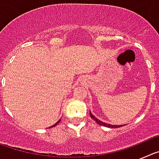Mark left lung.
Wrapping results in <instances>:
<instances>
[{
    "instance_id": "1",
    "label": "left lung",
    "mask_w": 159,
    "mask_h": 159,
    "mask_svg": "<svg viewBox=\"0 0 159 159\" xmlns=\"http://www.w3.org/2000/svg\"><path fill=\"white\" fill-rule=\"evenodd\" d=\"M90 113V116H91V118H92V119H93L94 121L96 122L99 125H101V126H103V127H111V128H117V127H123V125H119V126H118V125H110L108 124V123H104V122H102L100 121V120H99L98 119H96V118L95 117V116L92 115V113H91V111H89ZM124 126V125H123Z\"/></svg>"
}]
</instances>
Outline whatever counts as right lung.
<instances>
[{
	"label": "right lung",
	"mask_w": 159,
	"mask_h": 159,
	"mask_svg": "<svg viewBox=\"0 0 159 159\" xmlns=\"http://www.w3.org/2000/svg\"><path fill=\"white\" fill-rule=\"evenodd\" d=\"M60 120H61V119H60V120H59V121H58V122H57V123H55V124H54V125H53V126H52V127H55V126H56V125H57V124H58V123H60Z\"/></svg>",
	"instance_id": "right-lung-1"
}]
</instances>
